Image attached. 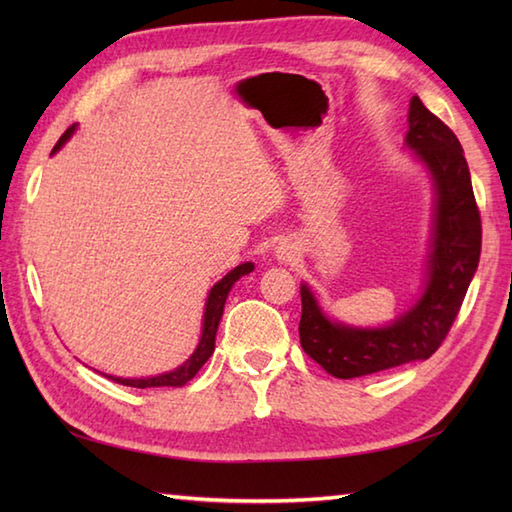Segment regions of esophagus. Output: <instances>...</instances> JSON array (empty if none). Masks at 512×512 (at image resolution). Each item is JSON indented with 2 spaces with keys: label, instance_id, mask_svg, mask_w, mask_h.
Here are the masks:
<instances>
[{
  "label": "esophagus",
  "instance_id": "1",
  "mask_svg": "<svg viewBox=\"0 0 512 512\" xmlns=\"http://www.w3.org/2000/svg\"><path fill=\"white\" fill-rule=\"evenodd\" d=\"M277 257L281 259V262H290V259H292V250H290V246L281 244V246L277 248Z\"/></svg>",
  "mask_w": 512,
  "mask_h": 512
}]
</instances>
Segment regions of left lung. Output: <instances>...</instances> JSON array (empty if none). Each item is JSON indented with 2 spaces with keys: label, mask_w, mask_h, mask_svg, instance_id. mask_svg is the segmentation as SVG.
I'll use <instances>...</instances> for the list:
<instances>
[{
  "label": "left lung",
  "mask_w": 512,
  "mask_h": 512,
  "mask_svg": "<svg viewBox=\"0 0 512 512\" xmlns=\"http://www.w3.org/2000/svg\"><path fill=\"white\" fill-rule=\"evenodd\" d=\"M407 147L416 149L436 180V237L427 290L389 328L354 330L325 319L312 292L301 286V347L336 378L367 376L429 358L447 339L480 264L482 217L462 145L418 96L409 103Z\"/></svg>",
  "instance_id": "8db88e82"
}]
</instances>
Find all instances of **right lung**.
<instances>
[{
    "label": "right lung",
    "instance_id": "obj_1",
    "mask_svg": "<svg viewBox=\"0 0 512 512\" xmlns=\"http://www.w3.org/2000/svg\"><path fill=\"white\" fill-rule=\"evenodd\" d=\"M74 132V125L68 127L63 132V136L59 138V143L54 145L52 154L57 149H61V145L68 140ZM253 264H242L233 268L231 273H228L222 281H217V284L213 286L209 299H206V312H204V330H202V339H200V345L198 350L193 352V356L189 358L187 363L180 365L178 369H173V372L169 374H160V376H154V378H114V376H107L112 378L114 383L118 385H127V387H138V389H147V387H180L184 383H189V380L200 372V367L209 361V356L213 354L215 350V334H217V325H220V319H222V312H224V303H226V297L228 292H231L233 284L239 279L244 277L248 273H253Z\"/></svg>",
    "mask_w": 512,
    "mask_h": 512
}]
</instances>
